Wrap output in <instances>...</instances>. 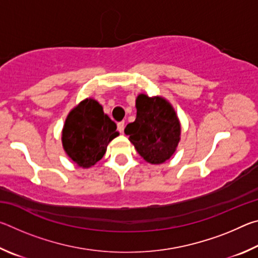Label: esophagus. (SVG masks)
Returning a JSON list of instances; mask_svg holds the SVG:
<instances>
[{"label":"esophagus","mask_w":258,"mask_h":258,"mask_svg":"<svg viewBox=\"0 0 258 258\" xmlns=\"http://www.w3.org/2000/svg\"><path fill=\"white\" fill-rule=\"evenodd\" d=\"M124 128H125V121H119V123L117 124V130H118V132L123 133Z\"/></svg>","instance_id":"1"}]
</instances>
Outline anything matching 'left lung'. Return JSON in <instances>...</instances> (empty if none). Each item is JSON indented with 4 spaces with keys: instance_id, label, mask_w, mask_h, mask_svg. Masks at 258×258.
Instances as JSON below:
<instances>
[{
    "instance_id": "1",
    "label": "left lung",
    "mask_w": 258,
    "mask_h": 258,
    "mask_svg": "<svg viewBox=\"0 0 258 258\" xmlns=\"http://www.w3.org/2000/svg\"><path fill=\"white\" fill-rule=\"evenodd\" d=\"M130 141L143 159L163 164L175 152L180 141L181 126L174 109L159 97L137 98V118L125 128Z\"/></svg>"
}]
</instances>
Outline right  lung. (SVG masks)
<instances>
[{
  "label": "right lung",
  "mask_w": 258,
  "mask_h": 258,
  "mask_svg": "<svg viewBox=\"0 0 258 258\" xmlns=\"http://www.w3.org/2000/svg\"><path fill=\"white\" fill-rule=\"evenodd\" d=\"M117 126L93 99H86L69 113L62 132L67 155L82 167H90L106 154L108 143L118 135Z\"/></svg>",
  "instance_id": "add662e5"
}]
</instances>
